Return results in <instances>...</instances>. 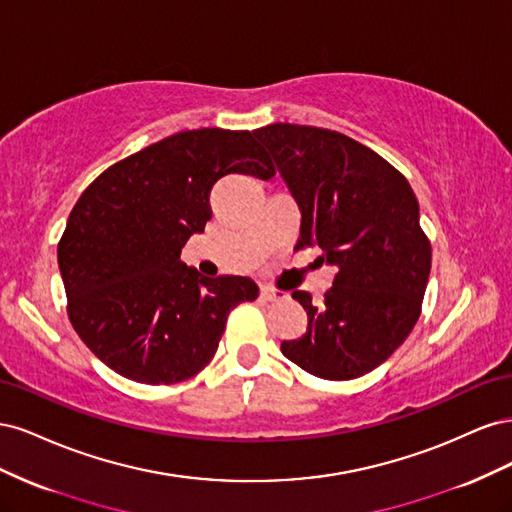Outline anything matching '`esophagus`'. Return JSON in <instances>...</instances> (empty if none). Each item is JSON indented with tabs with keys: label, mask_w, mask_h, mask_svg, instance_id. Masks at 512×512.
I'll return each mask as SVG.
<instances>
[{
	"label": "esophagus",
	"mask_w": 512,
	"mask_h": 512,
	"mask_svg": "<svg viewBox=\"0 0 512 512\" xmlns=\"http://www.w3.org/2000/svg\"><path fill=\"white\" fill-rule=\"evenodd\" d=\"M282 299H284V292L275 290V288H271V286H262V288H260V301L275 303V301H282Z\"/></svg>",
	"instance_id": "1"
}]
</instances>
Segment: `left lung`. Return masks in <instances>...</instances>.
<instances>
[{"instance_id": "8db88e82", "label": "left lung", "mask_w": 512, "mask_h": 512, "mask_svg": "<svg viewBox=\"0 0 512 512\" xmlns=\"http://www.w3.org/2000/svg\"><path fill=\"white\" fill-rule=\"evenodd\" d=\"M301 209L299 250L337 267L320 303L294 290L307 331L282 354L322 380H352L404 344L421 316L431 243L408 179L354 138L314 126L254 130Z\"/></svg>"}]
</instances>
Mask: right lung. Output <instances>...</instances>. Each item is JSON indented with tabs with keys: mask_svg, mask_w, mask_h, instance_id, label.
<instances>
[{
	"mask_svg": "<svg viewBox=\"0 0 512 512\" xmlns=\"http://www.w3.org/2000/svg\"><path fill=\"white\" fill-rule=\"evenodd\" d=\"M275 177L247 130H185L108 166L70 211L57 245L68 318L119 376L175 384L203 371L228 314L258 297L239 275L203 277L179 260L211 220L222 177Z\"/></svg>",
	"mask_w": 512,
	"mask_h": 512,
	"instance_id": "obj_1",
	"label": "right lung"
}]
</instances>
